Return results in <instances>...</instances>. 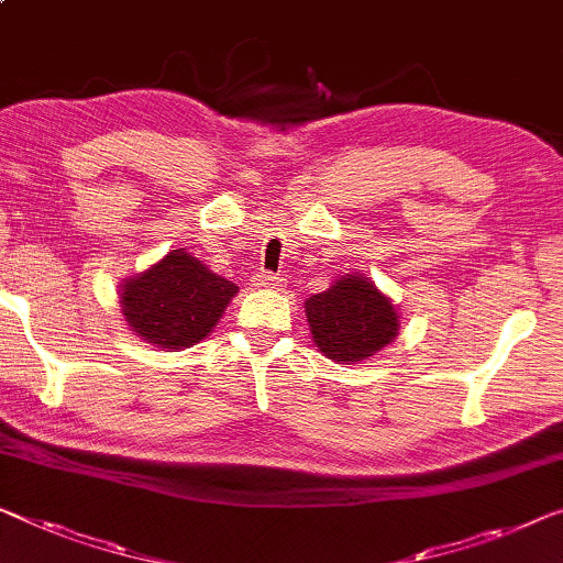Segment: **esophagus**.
<instances>
[{"label": "esophagus", "mask_w": 563, "mask_h": 563, "mask_svg": "<svg viewBox=\"0 0 563 563\" xmlns=\"http://www.w3.org/2000/svg\"><path fill=\"white\" fill-rule=\"evenodd\" d=\"M283 280L278 278V275H273V273H257L255 278H253V285L257 290H273V288H278Z\"/></svg>", "instance_id": "34e87169"}]
</instances>
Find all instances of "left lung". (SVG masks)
Instances as JSON below:
<instances>
[{
  "instance_id": "left-lung-1",
  "label": "left lung",
  "mask_w": 563,
  "mask_h": 563,
  "mask_svg": "<svg viewBox=\"0 0 563 563\" xmlns=\"http://www.w3.org/2000/svg\"><path fill=\"white\" fill-rule=\"evenodd\" d=\"M316 349L335 364H358L397 339L399 310L362 273H346L306 303Z\"/></svg>"
}]
</instances>
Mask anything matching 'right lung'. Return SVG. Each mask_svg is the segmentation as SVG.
Segmentation results:
<instances>
[{"label": "right lung", "instance_id": "right-lung-1", "mask_svg": "<svg viewBox=\"0 0 563 563\" xmlns=\"http://www.w3.org/2000/svg\"><path fill=\"white\" fill-rule=\"evenodd\" d=\"M234 296L238 285L176 247L121 283V313L139 339L176 351L207 339Z\"/></svg>", "mask_w": 563, "mask_h": 563}]
</instances>
